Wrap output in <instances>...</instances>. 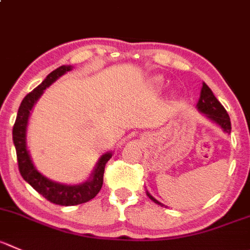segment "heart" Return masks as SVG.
I'll list each match as a JSON object with an SVG mask.
<instances>
[{"label": "heart", "instance_id": "b5f03b06", "mask_svg": "<svg viewBox=\"0 0 250 250\" xmlns=\"http://www.w3.org/2000/svg\"><path fill=\"white\" fill-rule=\"evenodd\" d=\"M152 83H153V84H159V83H161V78H159L158 76H154V77H152Z\"/></svg>", "mask_w": 250, "mask_h": 250}]
</instances>
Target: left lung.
I'll use <instances>...</instances> for the list:
<instances>
[{"instance_id":"1","label":"left lung","mask_w":250,"mask_h":250,"mask_svg":"<svg viewBox=\"0 0 250 250\" xmlns=\"http://www.w3.org/2000/svg\"><path fill=\"white\" fill-rule=\"evenodd\" d=\"M196 109H198L201 114H204L206 118L210 119L212 123L218 125L223 131L227 132V134H230V120L229 116H228V113L226 111V109L223 108L222 104L217 101V98L213 96L212 91H211L205 82H203L200 98H199L198 103H196ZM146 194L153 203L158 204V205L161 206H165L163 204L159 203L158 200H156L148 191H146Z\"/></svg>"}]
</instances>
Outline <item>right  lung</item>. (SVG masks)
I'll return each instance as SVG.
<instances>
[{"label":"right lung","mask_w":250,"mask_h":250,"mask_svg":"<svg viewBox=\"0 0 250 250\" xmlns=\"http://www.w3.org/2000/svg\"><path fill=\"white\" fill-rule=\"evenodd\" d=\"M72 68L73 67L71 65L60 66L51 73H49L37 88H34L29 94H27L21 103L13 126V144L16 147L21 175L46 200L61 206L80 205V204L92 200L102 189L104 168H105L106 162L113 156V152L110 151L102 154L91 177L85 182L76 185L61 184V183L49 179L42 175L33 163L29 149L27 147V127L33 106L49 85H51L56 80H59L61 76H63Z\"/></svg>","instance_id":"right-lung-1"}]
</instances>
